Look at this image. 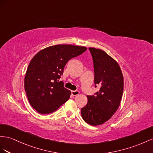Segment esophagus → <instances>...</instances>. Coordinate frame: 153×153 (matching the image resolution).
Segmentation results:
<instances>
[{
  "mask_svg": "<svg viewBox=\"0 0 153 153\" xmlns=\"http://www.w3.org/2000/svg\"><path fill=\"white\" fill-rule=\"evenodd\" d=\"M79 92L77 91H72V95L73 96H76L79 95Z\"/></svg>",
  "mask_w": 153,
  "mask_h": 153,
  "instance_id": "1",
  "label": "esophagus"
}]
</instances>
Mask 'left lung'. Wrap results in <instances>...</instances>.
Returning a JSON list of instances; mask_svg holds the SVG:
<instances>
[{
  "label": "left lung",
  "instance_id": "obj_1",
  "mask_svg": "<svg viewBox=\"0 0 153 153\" xmlns=\"http://www.w3.org/2000/svg\"><path fill=\"white\" fill-rule=\"evenodd\" d=\"M94 67V83L100 88L94 96H87L81 108L82 118L92 126L106 122L118 108L123 92V76L117 61L105 51L89 48Z\"/></svg>",
  "mask_w": 153,
  "mask_h": 153
}]
</instances>
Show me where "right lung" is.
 Instances as JSON below:
<instances>
[{
	"mask_svg": "<svg viewBox=\"0 0 153 153\" xmlns=\"http://www.w3.org/2000/svg\"><path fill=\"white\" fill-rule=\"evenodd\" d=\"M85 46L56 45L39 51L30 61L25 77L29 103L40 114H50L68 101L71 91L58 82L70 59L87 50Z\"/></svg>",
	"mask_w": 153,
	"mask_h": 153,
	"instance_id": "right-lung-1",
	"label": "right lung"
}]
</instances>
